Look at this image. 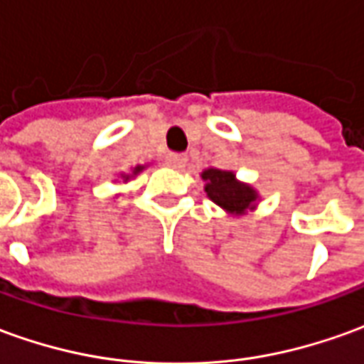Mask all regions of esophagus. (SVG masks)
Here are the masks:
<instances>
[{"mask_svg": "<svg viewBox=\"0 0 364 364\" xmlns=\"http://www.w3.org/2000/svg\"><path fill=\"white\" fill-rule=\"evenodd\" d=\"M164 162H166V166L170 168H182L186 164V156H184V154H166V156H164Z\"/></svg>", "mask_w": 364, "mask_h": 364, "instance_id": "obj_1", "label": "esophagus"}]
</instances>
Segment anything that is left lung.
<instances>
[{"label":"left lung","mask_w":364,"mask_h":364,"mask_svg":"<svg viewBox=\"0 0 364 364\" xmlns=\"http://www.w3.org/2000/svg\"><path fill=\"white\" fill-rule=\"evenodd\" d=\"M202 178L206 180V194L210 196V200L232 214L245 212L257 198L254 190L245 184H240L232 172L210 168L202 174Z\"/></svg>","instance_id":"1"}]
</instances>
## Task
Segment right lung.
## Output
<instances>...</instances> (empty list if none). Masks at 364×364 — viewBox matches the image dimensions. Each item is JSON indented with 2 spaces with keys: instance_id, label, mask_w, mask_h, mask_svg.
Masks as SVG:
<instances>
[{
  "instance_id": "obj_1",
  "label": "right lung",
  "mask_w": 364,
  "mask_h": 364,
  "mask_svg": "<svg viewBox=\"0 0 364 364\" xmlns=\"http://www.w3.org/2000/svg\"><path fill=\"white\" fill-rule=\"evenodd\" d=\"M140 170H142V166H136V168H134V174H136V172H140Z\"/></svg>"
}]
</instances>
